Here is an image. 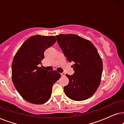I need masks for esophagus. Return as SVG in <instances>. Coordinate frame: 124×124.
I'll list each match as a JSON object with an SVG mask.
<instances>
[{"label": "esophagus", "instance_id": "esophagus-1", "mask_svg": "<svg viewBox=\"0 0 124 124\" xmlns=\"http://www.w3.org/2000/svg\"><path fill=\"white\" fill-rule=\"evenodd\" d=\"M61 76H62V77H64V76H65V73H64V72L61 73Z\"/></svg>", "mask_w": 124, "mask_h": 124}]
</instances>
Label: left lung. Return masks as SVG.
<instances>
[{"label":"left lung","mask_w":124,"mask_h":124,"mask_svg":"<svg viewBox=\"0 0 124 124\" xmlns=\"http://www.w3.org/2000/svg\"><path fill=\"white\" fill-rule=\"evenodd\" d=\"M55 37L67 60L74 62V75L66 74L69 83L64 87L66 95L75 101L90 98L98 90L103 72V62L96 48L90 41L76 34Z\"/></svg>","instance_id":"1"}]
</instances>
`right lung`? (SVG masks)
Returning a JSON list of instances; mask_svg holds the SVG:
<instances>
[{
	"instance_id": "1",
	"label": "right lung",
	"mask_w": 124,
	"mask_h": 124,
	"mask_svg": "<svg viewBox=\"0 0 124 124\" xmlns=\"http://www.w3.org/2000/svg\"><path fill=\"white\" fill-rule=\"evenodd\" d=\"M56 42L53 36H31L16 52L12 63V80L21 96L29 103L42 104L49 100L52 87L60 78L57 71L44 70L39 65L44 52Z\"/></svg>"
}]
</instances>
